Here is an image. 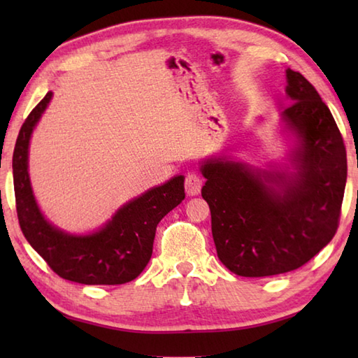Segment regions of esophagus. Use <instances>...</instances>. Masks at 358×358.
<instances>
[{
  "label": "esophagus",
  "mask_w": 358,
  "mask_h": 358,
  "mask_svg": "<svg viewBox=\"0 0 358 358\" xmlns=\"http://www.w3.org/2000/svg\"><path fill=\"white\" fill-rule=\"evenodd\" d=\"M201 185H203V178L200 177V173L187 172L185 178V189L189 195H199L201 191Z\"/></svg>",
  "instance_id": "34e87169"
}]
</instances>
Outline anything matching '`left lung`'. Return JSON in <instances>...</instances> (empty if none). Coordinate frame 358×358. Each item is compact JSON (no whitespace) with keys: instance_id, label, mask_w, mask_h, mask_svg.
Instances as JSON below:
<instances>
[{"instance_id":"8db88e82","label":"left lung","mask_w":358,"mask_h":358,"mask_svg":"<svg viewBox=\"0 0 358 358\" xmlns=\"http://www.w3.org/2000/svg\"><path fill=\"white\" fill-rule=\"evenodd\" d=\"M286 77L294 103L283 118L299 136L296 173L222 159L201 166L217 255L241 277L301 268L332 240L340 222L348 175L343 136L315 87L300 72L287 69Z\"/></svg>"}]
</instances>
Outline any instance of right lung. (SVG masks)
Wrapping results in <instances>:
<instances>
[{
  "instance_id": "add662e5",
  "label": "right lung",
  "mask_w": 358,
  "mask_h": 358,
  "mask_svg": "<svg viewBox=\"0 0 358 358\" xmlns=\"http://www.w3.org/2000/svg\"><path fill=\"white\" fill-rule=\"evenodd\" d=\"M50 98L52 92H48L29 113L13 149V189L21 231L49 268L64 280L81 285L132 281L150 260L157 224L185 200V177H173L129 201L101 231L92 235L73 237L55 229L38 209L27 173L30 134Z\"/></svg>"
}]
</instances>
